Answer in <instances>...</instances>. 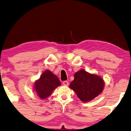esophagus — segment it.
I'll use <instances>...</instances> for the list:
<instances>
[{
  "instance_id": "obj_1",
  "label": "esophagus",
  "mask_w": 131,
  "mask_h": 131,
  "mask_svg": "<svg viewBox=\"0 0 131 131\" xmlns=\"http://www.w3.org/2000/svg\"><path fill=\"white\" fill-rule=\"evenodd\" d=\"M62 84L64 85H66V86H67V85H69V82L67 81H64L62 82Z\"/></svg>"
}]
</instances>
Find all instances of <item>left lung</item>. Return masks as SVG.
<instances>
[{
    "label": "left lung",
    "mask_w": 131,
    "mask_h": 131,
    "mask_svg": "<svg viewBox=\"0 0 131 131\" xmlns=\"http://www.w3.org/2000/svg\"><path fill=\"white\" fill-rule=\"evenodd\" d=\"M104 81L101 77L80 70L74 75V80L69 88L72 89L83 102H89L102 92Z\"/></svg>",
    "instance_id": "8db88e82"
}]
</instances>
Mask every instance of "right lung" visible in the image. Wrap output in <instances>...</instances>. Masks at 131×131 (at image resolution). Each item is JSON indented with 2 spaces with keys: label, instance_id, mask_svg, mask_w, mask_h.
I'll list each match as a JSON object with an SVG mask.
<instances>
[{
  "label": "right lung",
  "instance_id": "obj_1",
  "mask_svg": "<svg viewBox=\"0 0 131 131\" xmlns=\"http://www.w3.org/2000/svg\"><path fill=\"white\" fill-rule=\"evenodd\" d=\"M61 84L57 76L54 75L50 70H46L35 82L33 89L39 97L43 100L48 98L53 90Z\"/></svg>",
  "mask_w": 131,
  "mask_h": 131
}]
</instances>
